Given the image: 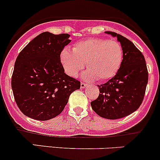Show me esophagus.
Returning <instances> with one entry per match:
<instances>
[{
    "label": "esophagus",
    "instance_id": "1",
    "mask_svg": "<svg viewBox=\"0 0 160 160\" xmlns=\"http://www.w3.org/2000/svg\"><path fill=\"white\" fill-rule=\"evenodd\" d=\"M87 85H88V83H84V82H81V83H80V88H81L82 89H83V88H86Z\"/></svg>",
    "mask_w": 160,
    "mask_h": 160
}]
</instances>
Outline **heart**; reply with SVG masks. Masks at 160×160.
I'll use <instances>...</instances> for the list:
<instances>
[{"label":"heart","mask_w":160,"mask_h":160,"mask_svg":"<svg viewBox=\"0 0 160 160\" xmlns=\"http://www.w3.org/2000/svg\"><path fill=\"white\" fill-rule=\"evenodd\" d=\"M60 60L65 72L75 77L84 67L88 70L84 77L100 81L112 78L117 74L123 61V49L116 40L94 38L81 40L61 51Z\"/></svg>","instance_id":"1"}]
</instances>
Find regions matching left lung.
I'll return each mask as SVG.
<instances>
[{
	"mask_svg": "<svg viewBox=\"0 0 160 160\" xmlns=\"http://www.w3.org/2000/svg\"><path fill=\"white\" fill-rule=\"evenodd\" d=\"M123 49V61L114 77L99 87L100 93L90 103L92 109L107 119H118L135 111L142 104L148 83V70L142 53L125 37L112 32Z\"/></svg>",
	"mask_w": 160,
	"mask_h": 160,
	"instance_id": "left-lung-1",
	"label": "left lung"
}]
</instances>
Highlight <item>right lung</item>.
<instances>
[{"label":"right lung","mask_w":160,"mask_h":160,"mask_svg":"<svg viewBox=\"0 0 160 160\" xmlns=\"http://www.w3.org/2000/svg\"><path fill=\"white\" fill-rule=\"evenodd\" d=\"M69 34L45 32L18 56L11 77L14 101L31 118L47 121L59 115L80 82L64 72L60 52L70 42Z\"/></svg>","instance_id":"obj_1"}]
</instances>
